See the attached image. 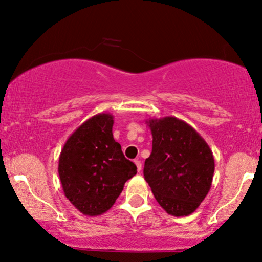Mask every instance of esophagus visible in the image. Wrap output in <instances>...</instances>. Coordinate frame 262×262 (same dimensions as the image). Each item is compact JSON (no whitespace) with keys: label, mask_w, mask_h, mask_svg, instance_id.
<instances>
[{"label":"esophagus","mask_w":262,"mask_h":262,"mask_svg":"<svg viewBox=\"0 0 262 262\" xmlns=\"http://www.w3.org/2000/svg\"><path fill=\"white\" fill-rule=\"evenodd\" d=\"M134 163H135V166H137V169H138V172H141V162L139 161V160H134Z\"/></svg>","instance_id":"esophagus-1"}]
</instances>
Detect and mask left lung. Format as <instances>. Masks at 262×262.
I'll return each mask as SVG.
<instances>
[{
    "label": "left lung",
    "instance_id": "obj_1",
    "mask_svg": "<svg viewBox=\"0 0 262 262\" xmlns=\"http://www.w3.org/2000/svg\"><path fill=\"white\" fill-rule=\"evenodd\" d=\"M152 151L145 160L144 177L168 215L193 213L212 184L215 159L204 138L182 119L149 118Z\"/></svg>",
    "mask_w": 262,
    "mask_h": 262
}]
</instances>
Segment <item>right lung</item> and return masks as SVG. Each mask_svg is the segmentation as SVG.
Wrapping results in <instances>:
<instances>
[{"label":"right lung","instance_id":"add662e5","mask_svg":"<svg viewBox=\"0 0 262 262\" xmlns=\"http://www.w3.org/2000/svg\"><path fill=\"white\" fill-rule=\"evenodd\" d=\"M113 116L99 113L68 138L58 159L63 193L88 216H100L116 203L124 183L137 174V166L113 139Z\"/></svg>","mask_w":262,"mask_h":262}]
</instances>
